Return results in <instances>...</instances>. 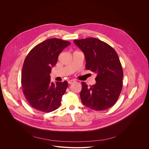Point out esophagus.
<instances>
[{
    "label": "esophagus",
    "instance_id": "34e87169",
    "mask_svg": "<svg viewBox=\"0 0 149 149\" xmlns=\"http://www.w3.org/2000/svg\"><path fill=\"white\" fill-rule=\"evenodd\" d=\"M75 81H76L74 80H70L68 81V84H71L74 83Z\"/></svg>",
    "mask_w": 149,
    "mask_h": 149
}]
</instances>
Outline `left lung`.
<instances>
[{"instance_id": "8db88e82", "label": "left lung", "mask_w": 149, "mask_h": 149, "mask_svg": "<svg viewBox=\"0 0 149 149\" xmlns=\"http://www.w3.org/2000/svg\"><path fill=\"white\" fill-rule=\"evenodd\" d=\"M83 52L85 68L97 74L95 85L82 82L80 97L82 103L96 111L113 106L122 89L123 72L115 50L108 44L96 38L74 40Z\"/></svg>"}]
</instances>
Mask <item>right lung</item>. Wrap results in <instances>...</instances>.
Listing matches in <instances>:
<instances>
[{
    "instance_id": "add662e5",
    "label": "right lung",
    "mask_w": 149,
    "mask_h": 149,
    "mask_svg": "<svg viewBox=\"0 0 149 149\" xmlns=\"http://www.w3.org/2000/svg\"><path fill=\"white\" fill-rule=\"evenodd\" d=\"M70 43L50 38L34 47L26 56L22 69L23 92L30 106L44 112L58 108L68 83L50 81L52 67L60 53Z\"/></svg>"
}]
</instances>
